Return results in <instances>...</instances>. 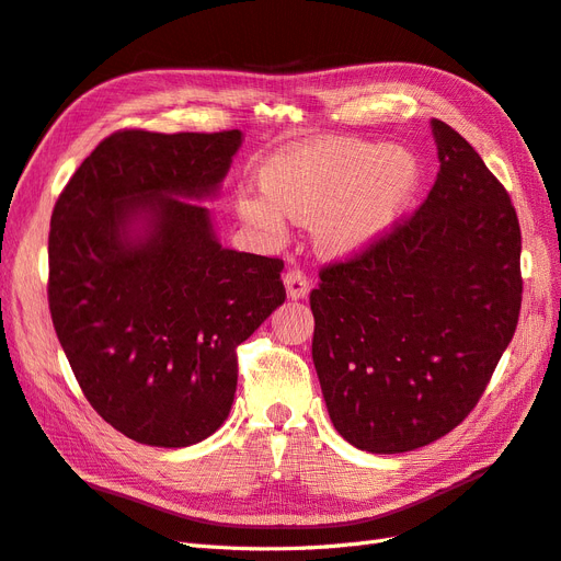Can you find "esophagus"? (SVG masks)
Returning a JSON list of instances; mask_svg holds the SVG:
<instances>
[{"instance_id": "obj_1", "label": "esophagus", "mask_w": 561, "mask_h": 561, "mask_svg": "<svg viewBox=\"0 0 561 561\" xmlns=\"http://www.w3.org/2000/svg\"><path fill=\"white\" fill-rule=\"evenodd\" d=\"M285 290H287V297L290 299H304L309 295V287H311V283H309V276L304 274L301 268H290L285 274Z\"/></svg>"}]
</instances>
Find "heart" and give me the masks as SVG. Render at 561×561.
Listing matches in <instances>:
<instances>
[{
  "label": "heart",
  "instance_id": "obj_1",
  "mask_svg": "<svg viewBox=\"0 0 561 561\" xmlns=\"http://www.w3.org/2000/svg\"><path fill=\"white\" fill-rule=\"evenodd\" d=\"M264 196H239L236 208L268 241L285 239V217L316 224L322 254L365 248L393 222L419 184L410 149L363 140H318L285 149L260 173Z\"/></svg>",
  "mask_w": 561,
  "mask_h": 561
}]
</instances>
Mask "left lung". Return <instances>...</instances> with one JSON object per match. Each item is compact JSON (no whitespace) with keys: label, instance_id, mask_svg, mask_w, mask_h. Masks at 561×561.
<instances>
[{"label":"left lung","instance_id":"obj_1","mask_svg":"<svg viewBox=\"0 0 561 561\" xmlns=\"http://www.w3.org/2000/svg\"><path fill=\"white\" fill-rule=\"evenodd\" d=\"M439 171L419 210L320 268L313 365L330 419L371 454L426 447L482 398L522 307L513 201L466 138L431 122Z\"/></svg>","mask_w":561,"mask_h":561}]
</instances>
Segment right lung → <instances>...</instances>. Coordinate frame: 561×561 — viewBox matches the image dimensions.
Returning <instances> with one entry per match:
<instances>
[{
  "instance_id": "1",
  "label": "right lung",
  "mask_w": 561,
  "mask_h": 561,
  "mask_svg": "<svg viewBox=\"0 0 561 561\" xmlns=\"http://www.w3.org/2000/svg\"><path fill=\"white\" fill-rule=\"evenodd\" d=\"M241 130H118L50 215L48 309L75 377L112 428L190 447L231 412L236 346L285 301L283 260L217 241L206 206Z\"/></svg>"
}]
</instances>
